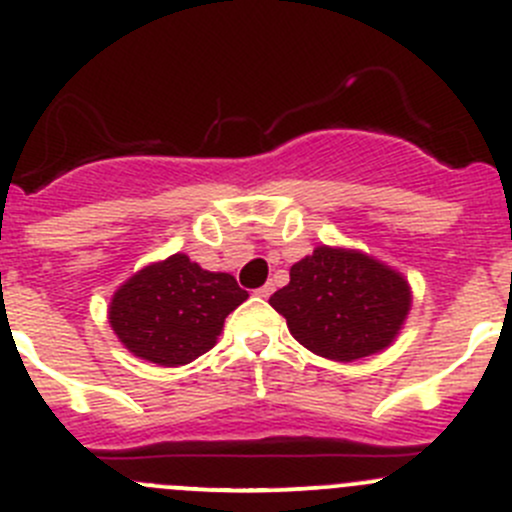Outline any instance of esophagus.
Listing matches in <instances>:
<instances>
[{
    "instance_id": "1",
    "label": "esophagus",
    "mask_w": 512,
    "mask_h": 512,
    "mask_svg": "<svg viewBox=\"0 0 512 512\" xmlns=\"http://www.w3.org/2000/svg\"><path fill=\"white\" fill-rule=\"evenodd\" d=\"M272 290H275V287H272V282H267V285H262L260 290H255V295H260V297H270V295H272Z\"/></svg>"
}]
</instances>
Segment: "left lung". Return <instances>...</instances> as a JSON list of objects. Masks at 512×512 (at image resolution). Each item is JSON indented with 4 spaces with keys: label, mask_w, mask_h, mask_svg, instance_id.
<instances>
[{
    "label": "left lung",
    "mask_w": 512,
    "mask_h": 512,
    "mask_svg": "<svg viewBox=\"0 0 512 512\" xmlns=\"http://www.w3.org/2000/svg\"><path fill=\"white\" fill-rule=\"evenodd\" d=\"M292 337L315 355L352 362L380 352L410 310V287L388 265L322 245L290 270V285L270 297Z\"/></svg>",
    "instance_id": "left-lung-1"
}]
</instances>
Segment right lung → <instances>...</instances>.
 I'll use <instances>...</instances> for the list:
<instances>
[{
  "instance_id": "obj_1",
  "label": "right lung",
  "mask_w": 512,
  "mask_h": 512,
  "mask_svg": "<svg viewBox=\"0 0 512 512\" xmlns=\"http://www.w3.org/2000/svg\"><path fill=\"white\" fill-rule=\"evenodd\" d=\"M247 300L227 272H207L187 255L145 267L124 282L109 305L122 345L155 365H187L215 347L225 317Z\"/></svg>"
}]
</instances>
